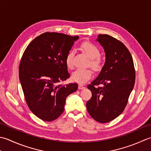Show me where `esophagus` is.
<instances>
[{
	"label": "esophagus",
	"instance_id": "1",
	"mask_svg": "<svg viewBox=\"0 0 151 151\" xmlns=\"http://www.w3.org/2000/svg\"><path fill=\"white\" fill-rule=\"evenodd\" d=\"M85 88V87L84 85H83L82 84H79V89H83V88Z\"/></svg>",
	"mask_w": 151,
	"mask_h": 151
}]
</instances>
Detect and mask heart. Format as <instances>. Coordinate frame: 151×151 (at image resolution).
<instances>
[{"instance_id":"heart-1","label":"heart","mask_w":151,"mask_h":151,"mask_svg":"<svg viewBox=\"0 0 151 151\" xmlns=\"http://www.w3.org/2000/svg\"><path fill=\"white\" fill-rule=\"evenodd\" d=\"M81 48L91 58V66L96 71L100 70L102 67L103 62L100 57V51L99 48L93 43L88 42L83 43L81 45ZM73 56H74V52L71 51L67 54L66 57V64L69 68H72L73 66ZM92 75L93 72L90 69H79L72 73V78L73 81L79 83H85L91 79Z\"/></svg>"}]
</instances>
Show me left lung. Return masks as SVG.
<instances>
[{"mask_svg":"<svg viewBox=\"0 0 151 151\" xmlns=\"http://www.w3.org/2000/svg\"><path fill=\"white\" fill-rule=\"evenodd\" d=\"M96 41L104 49L106 62L99 75L87 86L92 97L86 106L95 121L106 123L125 109L134 87L136 73L130 51L121 42L107 35H98ZM100 84L102 88L96 87Z\"/></svg>","mask_w":151,"mask_h":151,"instance_id":"obj_1","label":"left lung"}]
</instances>
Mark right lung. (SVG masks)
Wrapping results in <instances>:
<instances>
[{
    "instance_id": "obj_1",
    "label": "right lung",
    "mask_w": 151,
    "mask_h": 151,
    "mask_svg": "<svg viewBox=\"0 0 151 151\" xmlns=\"http://www.w3.org/2000/svg\"><path fill=\"white\" fill-rule=\"evenodd\" d=\"M79 36L45 32L27 46L21 58L19 78L30 111L44 121H53L64 111L66 98L77 83L58 85L70 78L65 59Z\"/></svg>"
}]
</instances>
